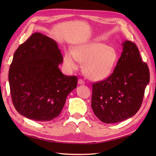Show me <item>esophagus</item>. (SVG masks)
Wrapping results in <instances>:
<instances>
[{
	"label": "esophagus",
	"mask_w": 156,
	"mask_h": 156,
	"mask_svg": "<svg viewBox=\"0 0 156 156\" xmlns=\"http://www.w3.org/2000/svg\"><path fill=\"white\" fill-rule=\"evenodd\" d=\"M78 84H84V81L82 79H78Z\"/></svg>",
	"instance_id": "obj_1"
}]
</instances>
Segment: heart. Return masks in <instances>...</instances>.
<instances>
[{"instance_id": "b5f03b06", "label": "heart", "mask_w": 156, "mask_h": 156, "mask_svg": "<svg viewBox=\"0 0 156 156\" xmlns=\"http://www.w3.org/2000/svg\"><path fill=\"white\" fill-rule=\"evenodd\" d=\"M118 61L116 49L101 42H88L78 45L65 52L64 66L67 70L77 69L84 63L83 72L87 78L98 81L111 75Z\"/></svg>"}]
</instances>
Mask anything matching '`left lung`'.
Returning a JSON list of instances; mask_svg holds the SVG:
<instances>
[{"label": "left lung", "mask_w": 156, "mask_h": 156, "mask_svg": "<svg viewBox=\"0 0 156 156\" xmlns=\"http://www.w3.org/2000/svg\"><path fill=\"white\" fill-rule=\"evenodd\" d=\"M122 45V52L112 74L92 84V108L99 120L107 124L136 114L150 82L148 66L142 62L137 45L130 41Z\"/></svg>", "instance_id": "obj_1"}]
</instances>
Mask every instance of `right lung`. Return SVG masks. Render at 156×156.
I'll use <instances>...</instances> for the list:
<instances>
[{
  "mask_svg": "<svg viewBox=\"0 0 156 156\" xmlns=\"http://www.w3.org/2000/svg\"><path fill=\"white\" fill-rule=\"evenodd\" d=\"M63 56L57 43L35 33L16 49L9 81L13 105L21 115L49 121L60 114L68 95L77 87L78 78L59 69Z\"/></svg>",
  "mask_w": 156,
  "mask_h": 156,
  "instance_id": "add662e5",
  "label": "right lung"
}]
</instances>
